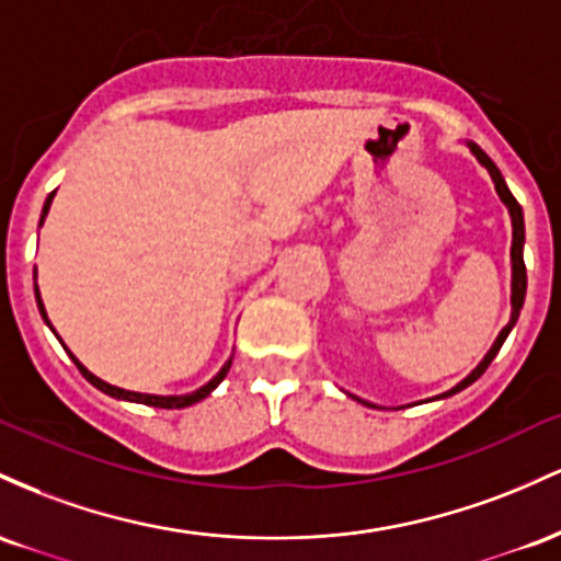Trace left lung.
Instances as JSON below:
<instances>
[{"mask_svg": "<svg viewBox=\"0 0 561 561\" xmlns=\"http://www.w3.org/2000/svg\"><path fill=\"white\" fill-rule=\"evenodd\" d=\"M469 148H471V153L477 156V161H480L482 167L488 169V172H490V178H493V182H495V191H499L501 201H503V204L508 206V214H512V228H514V238H512V320H508L506 329H503V331L499 333V339H495V344H493V347H490L488 355H484V360H482L480 365H477L474 370H471V374L467 376V379H463L461 383H456V387H453L450 392L439 394V398H450V394L461 392V389H467L469 383H474V381L480 379V376L484 374V370H488V365L493 363V357H495V355H499L501 344L506 342L508 331H512V329H514V323H517L522 305H525V291H527L525 260H522V247H525V219H522V206L517 204V198L512 196V191H508V187H506V182H503L501 172H499V167H495V163L490 161V156L484 153V150L480 148V145L469 142ZM365 405H368V402H365Z\"/></svg>", "mask_w": 561, "mask_h": 561, "instance_id": "1", "label": "left lung"}]
</instances>
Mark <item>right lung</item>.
Here are the masks:
<instances>
[{"label":"right lung","instance_id":"right-lung-1","mask_svg":"<svg viewBox=\"0 0 561 561\" xmlns=\"http://www.w3.org/2000/svg\"><path fill=\"white\" fill-rule=\"evenodd\" d=\"M53 196H55V193H49L47 201H44V209H42V222H44V217H47V211H49V204H53ZM36 305H39V312H42V318L47 320V312H44V305H42V297H39V288H36ZM47 323H49V320H47ZM68 355H71V352H68ZM71 357H73V355H71ZM73 363H77V368L81 370V376H84L87 381L94 383V387H98L100 392L111 394V398H118V400H129V402H142V405H153V408H187V405H193V402H198V400L209 398V394H211V389H217V383L222 381L225 376H228V370H230V363H232V357H230L228 363L222 365V370H219V374L214 376V379H211L209 383H204V387L196 389V392H193V394H180V398H161V394L127 392V389H122V387H113V383L103 381V379H98V376L90 374V370H87L84 365H81V363L77 360V357H73Z\"/></svg>","mask_w":561,"mask_h":561}]
</instances>
